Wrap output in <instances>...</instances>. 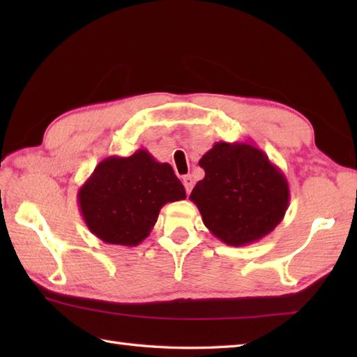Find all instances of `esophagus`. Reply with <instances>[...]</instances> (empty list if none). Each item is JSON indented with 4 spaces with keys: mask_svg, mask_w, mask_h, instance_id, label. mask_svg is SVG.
Here are the masks:
<instances>
[{
    "mask_svg": "<svg viewBox=\"0 0 357 357\" xmlns=\"http://www.w3.org/2000/svg\"><path fill=\"white\" fill-rule=\"evenodd\" d=\"M183 183H184V187H185V192H187V195H190L192 188H193V184H195L193 178L190 176V174H187V176H184V178H183Z\"/></svg>",
    "mask_w": 357,
    "mask_h": 357,
    "instance_id": "obj_1",
    "label": "esophagus"
}]
</instances>
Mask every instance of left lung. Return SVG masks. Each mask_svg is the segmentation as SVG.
<instances>
[{
	"label": "left lung",
	"instance_id": "1",
	"mask_svg": "<svg viewBox=\"0 0 357 357\" xmlns=\"http://www.w3.org/2000/svg\"><path fill=\"white\" fill-rule=\"evenodd\" d=\"M206 172L192 190L202 222L227 245L265 238L285 216L290 187L282 170L252 141L216 142L199 159Z\"/></svg>",
	"mask_w": 357,
	"mask_h": 357
}]
</instances>
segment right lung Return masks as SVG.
<instances>
[{
    "mask_svg": "<svg viewBox=\"0 0 357 357\" xmlns=\"http://www.w3.org/2000/svg\"><path fill=\"white\" fill-rule=\"evenodd\" d=\"M185 199L172 165L146 149L132 156H109L78 190L87 229L105 244L136 247L146 239L167 202Z\"/></svg>",
    "mask_w": 357,
    "mask_h": 357,
    "instance_id": "right-lung-1",
    "label": "right lung"
}]
</instances>
